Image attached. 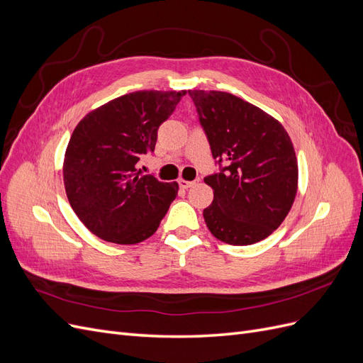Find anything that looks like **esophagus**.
<instances>
[{"mask_svg": "<svg viewBox=\"0 0 363 363\" xmlns=\"http://www.w3.org/2000/svg\"><path fill=\"white\" fill-rule=\"evenodd\" d=\"M199 182V180H194V182H188V180H180L179 182V184H180V188L182 189H189V188H192V186Z\"/></svg>", "mask_w": 363, "mask_h": 363, "instance_id": "esophagus-1", "label": "esophagus"}]
</instances>
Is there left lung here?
<instances>
[{"mask_svg": "<svg viewBox=\"0 0 363 363\" xmlns=\"http://www.w3.org/2000/svg\"><path fill=\"white\" fill-rule=\"evenodd\" d=\"M188 92L219 167L204 177L213 189L206 225L225 244H256L279 228L295 200L298 164L291 138L279 121L239 96Z\"/></svg>", "mask_w": 363, "mask_h": 363, "instance_id": "left-lung-1", "label": "left lung"}]
</instances>
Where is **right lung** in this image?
<instances>
[{
    "label": "right lung",
    "mask_w": 363,
    "mask_h": 363,
    "mask_svg": "<svg viewBox=\"0 0 363 363\" xmlns=\"http://www.w3.org/2000/svg\"><path fill=\"white\" fill-rule=\"evenodd\" d=\"M184 95L131 92L95 108L75 127L63 182L72 211L95 236L130 245L157 230L179 184L139 175L136 163L155 151L159 127Z\"/></svg>",
    "instance_id": "add662e5"
}]
</instances>
